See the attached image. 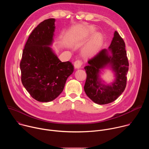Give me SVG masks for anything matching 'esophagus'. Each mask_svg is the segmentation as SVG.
Returning <instances> with one entry per match:
<instances>
[{
	"instance_id": "esophagus-1",
	"label": "esophagus",
	"mask_w": 149,
	"mask_h": 149,
	"mask_svg": "<svg viewBox=\"0 0 149 149\" xmlns=\"http://www.w3.org/2000/svg\"><path fill=\"white\" fill-rule=\"evenodd\" d=\"M82 65V62L81 60H77L74 62V67L75 68L79 69Z\"/></svg>"
}]
</instances>
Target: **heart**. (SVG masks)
Here are the masks:
<instances>
[{
  "mask_svg": "<svg viewBox=\"0 0 149 149\" xmlns=\"http://www.w3.org/2000/svg\"><path fill=\"white\" fill-rule=\"evenodd\" d=\"M95 31L94 28H90L88 31V34H93ZM102 40V36L100 33H97L92 40L85 47L83 53L86 56H93L95 55L98 50L99 45Z\"/></svg>",
  "mask_w": 149,
  "mask_h": 149,
  "instance_id": "heart-1",
  "label": "heart"
}]
</instances>
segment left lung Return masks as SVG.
<instances>
[{
    "instance_id": "1",
    "label": "left lung",
    "mask_w": 149,
    "mask_h": 149,
    "mask_svg": "<svg viewBox=\"0 0 149 149\" xmlns=\"http://www.w3.org/2000/svg\"><path fill=\"white\" fill-rule=\"evenodd\" d=\"M123 39L115 31L109 49L100 51L88 60V65L84 67L87 73L84 91L94 102L100 105L112 102L124 91L129 66ZM107 66L115 72L116 78L113 83L106 86L101 83L99 73Z\"/></svg>"
}]
</instances>
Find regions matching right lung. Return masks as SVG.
<instances>
[{"instance_id":"right-lung-1","label":"right lung","mask_w":149,"mask_h":149,"mask_svg":"<svg viewBox=\"0 0 149 149\" xmlns=\"http://www.w3.org/2000/svg\"><path fill=\"white\" fill-rule=\"evenodd\" d=\"M55 21L46 19L33 30L20 62L23 86L39 102H49L59 96L74 71L71 62H62L49 47L53 41Z\"/></svg>"}]
</instances>
